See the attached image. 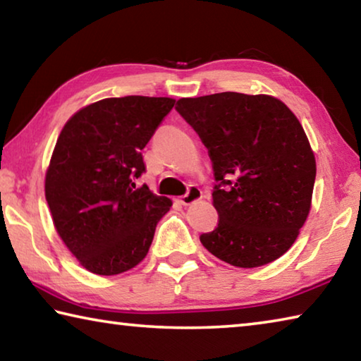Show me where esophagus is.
Returning a JSON list of instances; mask_svg holds the SVG:
<instances>
[{
	"label": "esophagus",
	"instance_id": "obj_1",
	"mask_svg": "<svg viewBox=\"0 0 361 361\" xmlns=\"http://www.w3.org/2000/svg\"><path fill=\"white\" fill-rule=\"evenodd\" d=\"M200 199H202V191H200V188L191 185L188 188V192L180 197V204L186 207V205L197 202V200H200Z\"/></svg>",
	"mask_w": 361,
	"mask_h": 361
}]
</instances>
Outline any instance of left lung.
<instances>
[{"label": "left lung", "mask_w": 361, "mask_h": 361, "mask_svg": "<svg viewBox=\"0 0 361 361\" xmlns=\"http://www.w3.org/2000/svg\"><path fill=\"white\" fill-rule=\"evenodd\" d=\"M209 149L218 226L202 245L237 267L280 258L305 223L315 157L290 108L269 95L221 92L175 106Z\"/></svg>", "instance_id": "1"}]
</instances>
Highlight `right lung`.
Returning a JSON list of instances; mask_svg holds the SVG:
<instances>
[{"mask_svg": "<svg viewBox=\"0 0 361 361\" xmlns=\"http://www.w3.org/2000/svg\"><path fill=\"white\" fill-rule=\"evenodd\" d=\"M167 97L127 95L82 108L66 122L46 173V200L65 245L87 271L116 276L151 247L172 200L135 186L142 149L173 108Z\"/></svg>", "mask_w": 361, "mask_h": 361, "instance_id": "add662e5", "label": "right lung"}]
</instances>
